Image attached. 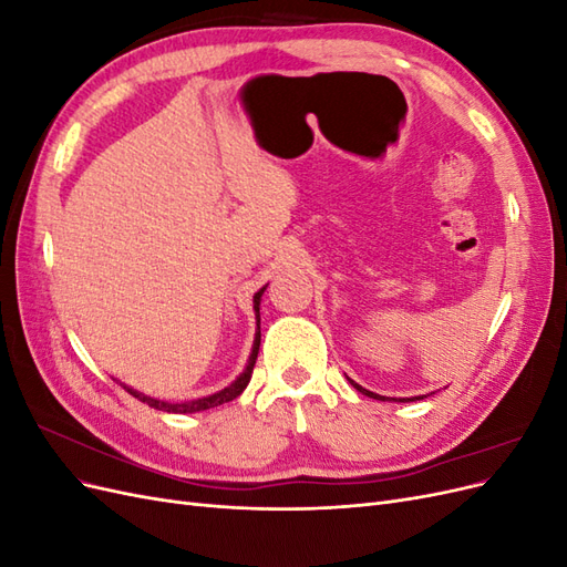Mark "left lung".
I'll return each mask as SVG.
<instances>
[{"mask_svg":"<svg viewBox=\"0 0 567 567\" xmlns=\"http://www.w3.org/2000/svg\"><path fill=\"white\" fill-rule=\"evenodd\" d=\"M352 385H354V388H357V390H359V392H364V394H369V398H373V400H383V398H381V394H373V392H369V390H364V388H362V385H357V383H354V381H352ZM414 400H419V398H414ZM400 402H402V400H400Z\"/></svg>","mask_w":567,"mask_h":567,"instance_id":"obj_1","label":"left lung"}]
</instances>
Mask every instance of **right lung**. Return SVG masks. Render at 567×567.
Segmentation results:
<instances>
[{
	"mask_svg": "<svg viewBox=\"0 0 567 567\" xmlns=\"http://www.w3.org/2000/svg\"><path fill=\"white\" fill-rule=\"evenodd\" d=\"M265 288H267V286H265ZM265 288L257 290L255 300H252V302H255V317H257V333H255V342H252V352H250V359H248V367H246V371H244L241 375H238V379H236L229 388L210 394V398H200V400L182 402V404L161 402V400L146 398V394L136 392V390H132V388H127V385H123V388H125L130 394H134V398L140 400V402H144V404H148V406H153V409H158V411H173V414H194V411H205V409H213V406H219V404L236 400L238 394H241V392L246 390V385L250 383V373H252V367H255L257 350H260V298H262V293H265Z\"/></svg>",
	"mask_w": 567,
	"mask_h": 567,
	"instance_id": "add662e5",
	"label": "right lung"
}]
</instances>
